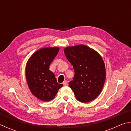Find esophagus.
I'll return each mask as SVG.
<instances>
[{
	"mask_svg": "<svg viewBox=\"0 0 131 131\" xmlns=\"http://www.w3.org/2000/svg\"><path fill=\"white\" fill-rule=\"evenodd\" d=\"M63 85L65 86H67L68 85V81H64L63 82Z\"/></svg>",
	"mask_w": 131,
	"mask_h": 131,
	"instance_id": "1",
	"label": "esophagus"
}]
</instances>
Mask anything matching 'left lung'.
<instances>
[{
	"label": "left lung",
	"instance_id": "left-lung-1",
	"mask_svg": "<svg viewBox=\"0 0 131 131\" xmlns=\"http://www.w3.org/2000/svg\"><path fill=\"white\" fill-rule=\"evenodd\" d=\"M64 52L74 69L73 80L69 86L76 99L83 103L94 100L102 90L106 79L102 58L96 51L83 44L66 47Z\"/></svg>",
	"mask_w": 131,
	"mask_h": 131
}]
</instances>
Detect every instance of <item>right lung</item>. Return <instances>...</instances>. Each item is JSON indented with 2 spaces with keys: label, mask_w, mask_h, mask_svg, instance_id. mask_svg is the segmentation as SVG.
I'll return each instance as SVG.
<instances>
[{
  "label": "right lung",
  "mask_w": 131,
  "mask_h": 131,
  "mask_svg": "<svg viewBox=\"0 0 131 131\" xmlns=\"http://www.w3.org/2000/svg\"><path fill=\"white\" fill-rule=\"evenodd\" d=\"M59 50V47L40 48L26 63L25 75L28 87L32 94L42 101H51L63 86L57 83L54 74L49 70Z\"/></svg>",
  "instance_id": "1"
}]
</instances>
